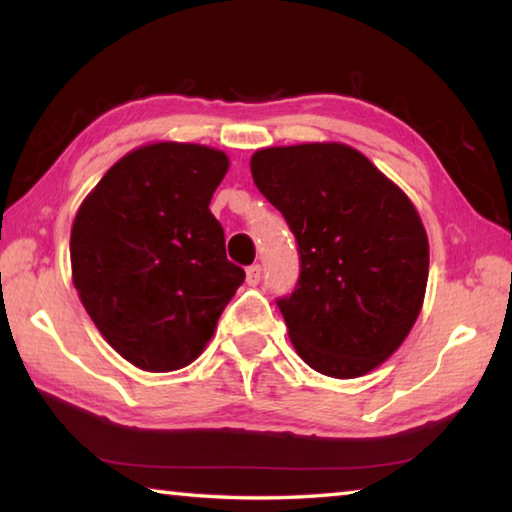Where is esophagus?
Masks as SVG:
<instances>
[{
  "label": "esophagus",
  "instance_id": "esophagus-1",
  "mask_svg": "<svg viewBox=\"0 0 512 512\" xmlns=\"http://www.w3.org/2000/svg\"><path fill=\"white\" fill-rule=\"evenodd\" d=\"M259 280H262V266H259V264L248 266V271H246V282L250 284V287H257Z\"/></svg>",
  "mask_w": 512,
  "mask_h": 512
}]
</instances>
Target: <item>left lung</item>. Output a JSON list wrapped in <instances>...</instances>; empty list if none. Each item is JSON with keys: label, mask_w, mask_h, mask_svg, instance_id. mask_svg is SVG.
I'll return each instance as SVG.
<instances>
[{"label": "left lung", "mask_w": 512, "mask_h": 512, "mask_svg": "<svg viewBox=\"0 0 512 512\" xmlns=\"http://www.w3.org/2000/svg\"><path fill=\"white\" fill-rule=\"evenodd\" d=\"M250 173L298 241L296 291L277 300L293 348L320 375H368L409 336L427 291L411 198L341 142L259 149Z\"/></svg>", "instance_id": "obj_1"}]
</instances>
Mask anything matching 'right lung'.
<instances>
[{
  "label": "right lung",
  "mask_w": 512,
  "mask_h": 512,
  "mask_svg": "<svg viewBox=\"0 0 512 512\" xmlns=\"http://www.w3.org/2000/svg\"><path fill=\"white\" fill-rule=\"evenodd\" d=\"M228 167L212 146L144 144L112 164L74 216V287L103 339L137 368L189 366L244 282L210 212Z\"/></svg>",
  "instance_id": "1"
}]
</instances>
